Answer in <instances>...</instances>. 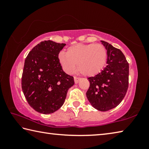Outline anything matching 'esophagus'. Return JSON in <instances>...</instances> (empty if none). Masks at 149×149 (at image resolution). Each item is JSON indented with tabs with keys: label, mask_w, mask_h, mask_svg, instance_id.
I'll list each match as a JSON object with an SVG mask.
<instances>
[{
	"label": "esophagus",
	"mask_w": 149,
	"mask_h": 149,
	"mask_svg": "<svg viewBox=\"0 0 149 149\" xmlns=\"http://www.w3.org/2000/svg\"><path fill=\"white\" fill-rule=\"evenodd\" d=\"M80 79H81V78L77 77L76 76H74V81H75V84H77V83L80 81Z\"/></svg>",
	"instance_id": "obj_1"
}]
</instances>
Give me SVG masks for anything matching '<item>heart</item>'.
Listing matches in <instances>:
<instances>
[{
	"label": "heart",
	"instance_id": "1",
	"mask_svg": "<svg viewBox=\"0 0 149 149\" xmlns=\"http://www.w3.org/2000/svg\"><path fill=\"white\" fill-rule=\"evenodd\" d=\"M59 60L67 73L77 70L81 74L93 76L101 71L107 59V50L101 44H78L69 47L66 53L61 52Z\"/></svg>",
	"mask_w": 149,
	"mask_h": 149
}]
</instances>
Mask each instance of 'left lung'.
Returning <instances> with one entry per match:
<instances>
[{
  "mask_svg": "<svg viewBox=\"0 0 149 149\" xmlns=\"http://www.w3.org/2000/svg\"><path fill=\"white\" fill-rule=\"evenodd\" d=\"M107 49V65L95 76L88 77L86 95L93 107L100 111L112 109L122 102L129 85V64L120 49L102 41Z\"/></svg>",
  "mask_w": 149,
  "mask_h": 149,
  "instance_id": "1",
  "label": "left lung"
}]
</instances>
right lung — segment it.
Returning <instances> with one entry per match:
<instances>
[{
  "label": "right lung",
  "instance_id": "1",
  "mask_svg": "<svg viewBox=\"0 0 149 149\" xmlns=\"http://www.w3.org/2000/svg\"><path fill=\"white\" fill-rule=\"evenodd\" d=\"M65 43L40 42L27 54L22 77V88L28 104L41 114L54 112L62 107L74 77L63 72L58 58Z\"/></svg>",
  "mask_w": 149,
  "mask_h": 149
}]
</instances>
